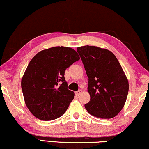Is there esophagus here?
I'll list each match as a JSON object with an SVG mask.
<instances>
[{
    "mask_svg": "<svg viewBox=\"0 0 149 149\" xmlns=\"http://www.w3.org/2000/svg\"><path fill=\"white\" fill-rule=\"evenodd\" d=\"M81 93H82V90L77 91H76V92H75V95H76V96H79L81 94Z\"/></svg>",
    "mask_w": 149,
    "mask_h": 149,
    "instance_id": "34e87169",
    "label": "esophagus"
}]
</instances>
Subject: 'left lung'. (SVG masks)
<instances>
[{
  "instance_id": "8db88e82",
  "label": "left lung",
  "mask_w": 149,
  "mask_h": 149,
  "mask_svg": "<svg viewBox=\"0 0 149 149\" xmlns=\"http://www.w3.org/2000/svg\"><path fill=\"white\" fill-rule=\"evenodd\" d=\"M88 78L91 99L84 104L89 114L97 118H111L124 107L129 82L113 52L95 46L78 47Z\"/></svg>"
}]
</instances>
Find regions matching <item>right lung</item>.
I'll list each match as a JSON object with an SVG mask.
<instances>
[{
  "label": "right lung",
  "mask_w": 149,
  "mask_h": 149,
  "mask_svg": "<svg viewBox=\"0 0 149 149\" xmlns=\"http://www.w3.org/2000/svg\"><path fill=\"white\" fill-rule=\"evenodd\" d=\"M80 57L70 47H55L38 52L24 73L21 87L25 104L38 119L51 120L65 113L74 97L65 71Z\"/></svg>",
  "instance_id": "obj_1"
}]
</instances>
